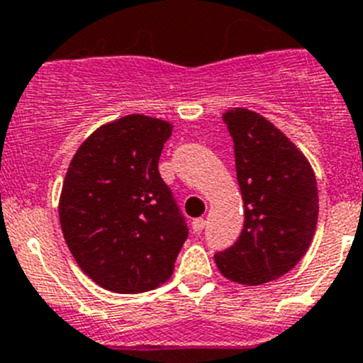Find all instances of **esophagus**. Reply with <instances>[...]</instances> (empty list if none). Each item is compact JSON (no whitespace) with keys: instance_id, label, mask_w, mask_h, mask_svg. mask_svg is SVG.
<instances>
[{"instance_id":"esophagus-1","label":"esophagus","mask_w":363,"mask_h":363,"mask_svg":"<svg viewBox=\"0 0 363 363\" xmlns=\"http://www.w3.org/2000/svg\"><path fill=\"white\" fill-rule=\"evenodd\" d=\"M191 228H194L195 233H201V231L206 228V218H202V217L195 218V220L191 222Z\"/></svg>"}]
</instances>
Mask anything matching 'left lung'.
Segmentation results:
<instances>
[{
    "mask_svg": "<svg viewBox=\"0 0 363 363\" xmlns=\"http://www.w3.org/2000/svg\"><path fill=\"white\" fill-rule=\"evenodd\" d=\"M235 143L244 228L237 242L215 255L222 277L262 286L302 260L315 237L318 189L302 152L260 113L231 108L222 113Z\"/></svg>",
    "mask_w": 363,
    "mask_h": 363,
    "instance_id": "left-lung-1",
    "label": "left lung"
}]
</instances>
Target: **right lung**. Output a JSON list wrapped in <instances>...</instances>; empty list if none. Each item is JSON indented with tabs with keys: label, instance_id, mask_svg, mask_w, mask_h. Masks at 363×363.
<instances>
[{
	"label": "right lung",
	"instance_id": "right-lung-1",
	"mask_svg": "<svg viewBox=\"0 0 363 363\" xmlns=\"http://www.w3.org/2000/svg\"><path fill=\"white\" fill-rule=\"evenodd\" d=\"M174 126L132 113L99 126L72 157L60 197L65 242L77 266L113 293L155 289L188 238L159 174Z\"/></svg>",
	"mask_w": 363,
	"mask_h": 363
}]
</instances>
